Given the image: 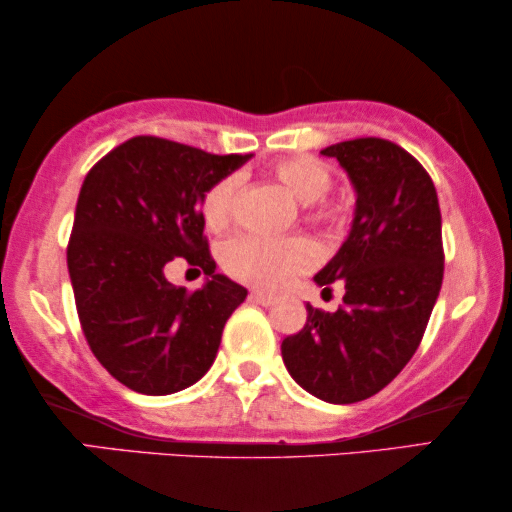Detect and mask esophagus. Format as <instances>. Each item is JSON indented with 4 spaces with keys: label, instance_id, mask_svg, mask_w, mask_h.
Instances as JSON below:
<instances>
[{
    "label": "esophagus",
    "instance_id": "1",
    "mask_svg": "<svg viewBox=\"0 0 512 512\" xmlns=\"http://www.w3.org/2000/svg\"><path fill=\"white\" fill-rule=\"evenodd\" d=\"M249 298L254 300V303H258V305H272L275 303V296H272V293H265V291H251L249 293Z\"/></svg>",
    "mask_w": 512,
    "mask_h": 512
}]
</instances>
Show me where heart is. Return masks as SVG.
I'll return each instance as SVG.
<instances>
[{
    "mask_svg": "<svg viewBox=\"0 0 512 512\" xmlns=\"http://www.w3.org/2000/svg\"><path fill=\"white\" fill-rule=\"evenodd\" d=\"M275 174L286 191L303 205L324 200L333 186L328 167L310 156L282 160ZM237 193H240V174H228L209 188L202 198V219L209 228L223 230L233 221ZM310 216L314 221H328L333 219V212L319 207ZM221 261L228 275L244 284L279 289L293 275L310 270L319 261V249L307 237L277 240V237L265 235H240L226 242V247L221 249Z\"/></svg>",
    "mask_w": 512,
    "mask_h": 512,
    "instance_id": "b5f03b06",
    "label": "heart"
}]
</instances>
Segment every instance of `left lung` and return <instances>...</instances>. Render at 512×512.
I'll use <instances>...</instances> for the list:
<instances>
[{
	"mask_svg": "<svg viewBox=\"0 0 512 512\" xmlns=\"http://www.w3.org/2000/svg\"><path fill=\"white\" fill-rule=\"evenodd\" d=\"M356 193L347 240L314 282L345 284L338 312L307 305L303 331L282 342L293 380L326 403L366 401L417 352L443 284L436 186L408 151L380 137L326 146ZM331 291V289H328Z\"/></svg>",
	"mask_w": 512,
	"mask_h": 512,
	"instance_id": "8db88e82",
	"label": "left lung"
}]
</instances>
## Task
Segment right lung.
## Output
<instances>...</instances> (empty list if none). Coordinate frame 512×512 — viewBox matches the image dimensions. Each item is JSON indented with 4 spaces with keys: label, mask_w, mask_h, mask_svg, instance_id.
<instances>
[{
    "label": "right lung",
    "mask_w": 512,
    "mask_h": 512,
    "mask_svg": "<svg viewBox=\"0 0 512 512\" xmlns=\"http://www.w3.org/2000/svg\"><path fill=\"white\" fill-rule=\"evenodd\" d=\"M249 158L132 137L83 179L67 247L76 312L97 361L128 389L174 394L214 363L247 289L216 272L202 198ZM177 255L206 272L202 290L166 282Z\"/></svg>",
    "instance_id": "1"
}]
</instances>
